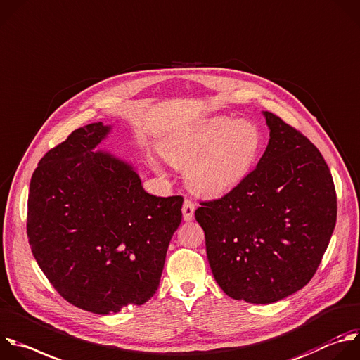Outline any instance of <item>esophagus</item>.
I'll return each instance as SVG.
<instances>
[{"label": "esophagus", "instance_id": "esophagus-1", "mask_svg": "<svg viewBox=\"0 0 360 360\" xmlns=\"http://www.w3.org/2000/svg\"><path fill=\"white\" fill-rule=\"evenodd\" d=\"M194 210H195L194 201L190 200V198H186L184 202H183V208H181V211H183V219H184L186 221H191V220L194 219Z\"/></svg>", "mask_w": 360, "mask_h": 360}]
</instances>
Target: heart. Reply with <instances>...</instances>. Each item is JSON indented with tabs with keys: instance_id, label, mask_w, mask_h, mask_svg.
<instances>
[{
	"instance_id": "obj_1",
	"label": "heart",
	"mask_w": 360,
	"mask_h": 360,
	"mask_svg": "<svg viewBox=\"0 0 360 360\" xmlns=\"http://www.w3.org/2000/svg\"><path fill=\"white\" fill-rule=\"evenodd\" d=\"M264 146L261 129L250 120L217 117L173 139L166 159L186 169L188 186L200 194H221L254 169Z\"/></svg>"
}]
</instances>
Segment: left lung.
Masks as SVG:
<instances>
[{
	"label": "left lung",
	"mask_w": 360,
	"mask_h": 360,
	"mask_svg": "<svg viewBox=\"0 0 360 360\" xmlns=\"http://www.w3.org/2000/svg\"><path fill=\"white\" fill-rule=\"evenodd\" d=\"M268 146L257 167L220 198L200 201L215 281L234 300L272 304L315 275L336 224L330 170L314 143L265 112Z\"/></svg>",
	"instance_id": "obj_1"
}]
</instances>
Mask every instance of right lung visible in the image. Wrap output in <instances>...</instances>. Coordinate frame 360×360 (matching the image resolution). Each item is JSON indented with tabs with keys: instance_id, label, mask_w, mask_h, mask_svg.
Returning <instances> with one entry per match:
<instances>
[{
	"instance_id": "add662e5",
	"label": "right lung",
	"mask_w": 360,
	"mask_h": 360,
	"mask_svg": "<svg viewBox=\"0 0 360 360\" xmlns=\"http://www.w3.org/2000/svg\"><path fill=\"white\" fill-rule=\"evenodd\" d=\"M108 131L102 122L86 124L44 155L27 214L48 281L69 304L99 315L153 297L183 205L181 195H152L129 165L92 152Z\"/></svg>"
}]
</instances>
